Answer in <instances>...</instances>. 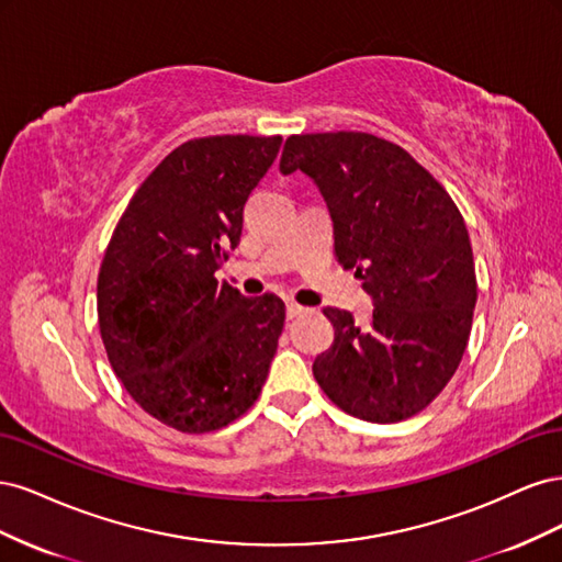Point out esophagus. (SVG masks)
Masks as SVG:
<instances>
[{
	"label": "esophagus",
	"instance_id": "obj_1",
	"mask_svg": "<svg viewBox=\"0 0 562 562\" xmlns=\"http://www.w3.org/2000/svg\"><path fill=\"white\" fill-rule=\"evenodd\" d=\"M307 310L302 307V304H297V302H285V316L288 318H295V316H300V314H304Z\"/></svg>",
	"mask_w": 562,
	"mask_h": 562
}]
</instances>
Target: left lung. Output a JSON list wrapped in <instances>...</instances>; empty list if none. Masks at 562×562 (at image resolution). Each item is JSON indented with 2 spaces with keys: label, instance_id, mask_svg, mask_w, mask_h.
I'll list each match as a JSON object with an SVG mask.
<instances>
[{
  "label": "left lung",
  "instance_id": "1",
  "mask_svg": "<svg viewBox=\"0 0 562 562\" xmlns=\"http://www.w3.org/2000/svg\"><path fill=\"white\" fill-rule=\"evenodd\" d=\"M281 173L310 176L326 201L335 258L372 297L368 326L326 307L335 328L314 378L345 413L401 422L454 375L469 342L475 269L462 213L407 151L372 133L291 135Z\"/></svg>",
  "mask_w": 562,
  "mask_h": 562
}]
</instances>
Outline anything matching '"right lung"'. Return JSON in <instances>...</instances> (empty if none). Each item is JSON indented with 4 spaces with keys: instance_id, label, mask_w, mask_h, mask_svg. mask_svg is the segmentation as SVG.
<instances>
[{
    "instance_id": "obj_1",
    "label": "right lung",
    "mask_w": 562,
    "mask_h": 562,
    "mask_svg": "<svg viewBox=\"0 0 562 562\" xmlns=\"http://www.w3.org/2000/svg\"><path fill=\"white\" fill-rule=\"evenodd\" d=\"M281 135H209L176 147L138 187L98 274L108 359L145 413L184 434L227 427L258 401L285 321L215 271Z\"/></svg>"
}]
</instances>
